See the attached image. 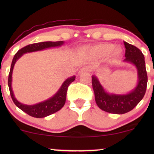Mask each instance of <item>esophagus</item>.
Here are the masks:
<instances>
[{
	"label": "esophagus",
	"mask_w": 154,
	"mask_h": 154,
	"mask_svg": "<svg viewBox=\"0 0 154 154\" xmlns=\"http://www.w3.org/2000/svg\"><path fill=\"white\" fill-rule=\"evenodd\" d=\"M91 72V68L88 66H83L80 70H79V73L81 74V73H83V72Z\"/></svg>",
	"instance_id": "34e87169"
}]
</instances>
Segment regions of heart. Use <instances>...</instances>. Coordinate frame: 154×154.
I'll list each match as a JSON object with an SVG mask.
<instances>
[{
	"label": "heart",
	"mask_w": 154,
	"mask_h": 154,
	"mask_svg": "<svg viewBox=\"0 0 154 154\" xmlns=\"http://www.w3.org/2000/svg\"><path fill=\"white\" fill-rule=\"evenodd\" d=\"M91 51L95 55L98 56H107L109 55L112 59H117L121 56L122 49L119 46L114 48V45L111 43H101L91 48Z\"/></svg>",
	"instance_id": "b5f03b06"
}]
</instances>
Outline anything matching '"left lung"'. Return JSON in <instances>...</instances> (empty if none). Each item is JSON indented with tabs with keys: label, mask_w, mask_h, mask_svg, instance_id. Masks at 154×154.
I'll return each instance as SVG.
<instances>
[{
	"label": "left lung",
	"mask_w": 154,
	"mask_h": 154,
	"mask_svg": "<svg viewBox=\"0 0 154 154\" xmlns=\"http://www.w3.org/2000/svg\"><path fill=\"white\" fill-rule=\"evenodd\" d=\"M125 50V62L135 65L137 71V86L128 94H110L105 91L98 78L92 76V85L96 104L100 109L111 114H122L135 108L143 98L146 91L148 76L143 54L137 47L124 42Z\"/></svg>",
	"instance_id": "obj_1"
}]
</instances>
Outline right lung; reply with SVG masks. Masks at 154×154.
I'll return each instance as SVG.
<instances>
[{
	"mask_svg": "<svg viewBox=\"0 0 154 154\" xmlns=\"http://www.w3.org/2000/svg\"><path fill=\"white\" fill-rule=\"evenodd\" d=\"M63 44V41H48L30 44V45H26V46L22 48V49L17 51V54L14 55V57L13 60H12L11 66V69L9 75H8V88H9L12 100H13L15 105L17 107H19L21 110H22L27 114H29V116L36 118H43L51 115L52 114H54L56 111H59L64 106L65 102H66L67 89H68L69 85L72 82L75 81V76H73V77L66 79L63 82L62 85L61 86V88H60V89L58 91L57 93L54 96L49 98V99L45 100V101L40 102L39 103L35 104V105H25V104L20 103V102H19L18 100L16 99L11 88L12 72H13V69L15 63L17 62V60L24 54L44 50V49L49 48L61 46Z\"/></svg>",
	"mask_w": 154,
	"mask_h": 154,
	"instance_id": "add662e5",
	"label": "right lung"
}]
</instances>
